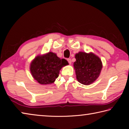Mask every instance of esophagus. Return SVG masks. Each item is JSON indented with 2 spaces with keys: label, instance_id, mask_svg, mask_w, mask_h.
Returning a JSON list of instances; mask_svg holds the SVG:
<instances>
[{
  "label": "esophagus",
  "instance_id": "34e87169",
  "mask_svg": "<svg viewBox=\"0 0 129 129\" xmlns=\"http://www.w3.org/2000/svg\"><path fill=\"white\" fill-rule=\"evenodd\" d=\"M67 60H68V62L70 64H72V60H71V58H68Z\"/></svg>",
  "mask_w": 129,
  "mask_h": 129
}]
</instances>
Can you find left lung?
Wrapping results in <instances>:
<instances>
[{
	"mask_svg": "<svg viewBox=\"0 0 129 129\" xmlns=\"http://www.w3.org/2000/svg\"><path fill=\"white\" fill-rule=\"evenodd\" d=\"M74 62L77 79L79 83L89 85L95 81L101 72L103 65L100 58L92 52H79L75 55Z\"/></svg>",
	"mask_w": 129,
	"mask_h": 129,
	"instance_id": "left-lung-1",
	"label": "left lung"
}]
</instances>
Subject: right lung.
Returning <instances> with one entry per match:
<instances>
[{
    "label": "right lung",
    "mask_w": 129,
    "mask_h": 129,
    "mask_svg": "<svg viewBox=\"0 0 129 129\" xmlns=\"http://www.w3.org/2000/svg\"><path fill=\"white\" fill-rule=\"evenodd\" d=\"M67 61L57 56L56 53L49 52L38 55L30 63V70L32 76L41 85H48L55 82L63 67L68 65Z\"/></svg>",
    "instance_id": "obj_1"
}]
</instances>
